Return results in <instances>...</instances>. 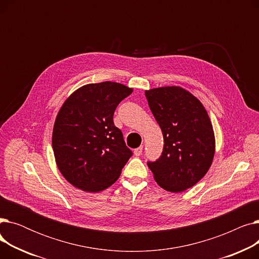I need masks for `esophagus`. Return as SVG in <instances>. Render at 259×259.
Instances as JSON below:
<instances>
[{
  "label": "esophagus",
  "mask_w": 259,
  "mask_h": 259,
  "mask_svg": "<svg viewBox=\"0 0 259 259\" xmlns=\"http://www.w3.org/2000/svg\"><path fill=\"white\" fill-rule=\"evenodd\" d=\"M142 153H143V146H141V147H139L137 149H134V154L137 155V156H140Z\"/></svg>",
  "instance_id": "obj_1"
}]
</instances>
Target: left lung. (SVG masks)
<instances>
[{"label":"left lung","mask_w":259,"mask_h":259,"mask_svg":"<svg viewBox=\"0 0 259 259\" xmlns=\"http://www.w3.org/2000/svg\"><path fill=\"white\" fill-rule=\"evenodd\" d=\"M145 95L164 137L160 156L147 165L161 188L183 192L211 167L215 140L209 115L194 95L181 87L155 88Z\"/></svg>","instance_id":"obj_1"}]
</instances>
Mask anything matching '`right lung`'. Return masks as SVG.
<instances>
[{
    "label": "right lung",
    "mask_w": 259,
    "mask_h": 259,
    "mask_svg": "<svg viewBox=\"0 0 259 259\" xmlns=\"http://www.w3.org/2000/svg\"><path fill=\"white\" fill-rule=\"evenodd\" d=\"M132 89L114 81L88 84L74 91L54 122L52 148L59 170L74 187L100 192L119 178L132 156L113 114Z\"/></svg>",
    "instance_id": "add662e5"
}]
</instances>
